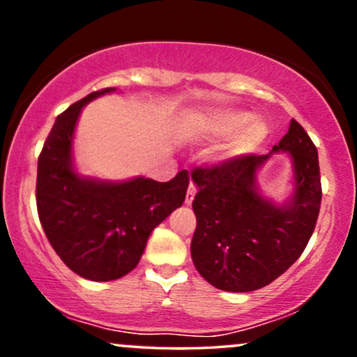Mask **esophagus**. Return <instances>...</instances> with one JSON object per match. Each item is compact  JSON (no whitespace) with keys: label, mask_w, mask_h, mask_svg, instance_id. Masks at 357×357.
Masks as SVG:
<instances>
[{"label":"esophagus","mask_w":357,"mask_h":357,"mask_svg":"<svg viewBox=\"0 0 357 357\" xmlns=\"http://www.w3.org/2000/svg\"><path fill=\"white\" fill-rule=\"evenodd\" d=\"M195 195H196V186L192 183H190V188H188V192H186V198H184V203L191 204L192 199H195Z\"/></svg>","instance_id":"34e87169"}]
</instances>
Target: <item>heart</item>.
I'll return each instance as SVG.
<instances>
[{"label": "heart", "instance_id": "obj_1", "mask_svg": "<svg viewBox=\"0 0 357 357\" xmlns=\"http://www.w3.org/2000/svg\"><path fill=\"white\" fill-rule=\"evenodd\" d=\"M192 139H221L227 141L216 151L218 162H230L247 158L260 147L267 137V126L260 117L243 110L213 109L198 114L190 124Z\"/></svg>", "mask_w": 357, "mask_h": 357}]
</instances>
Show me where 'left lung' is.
Instances as JSON below:
<instances>
[{"label":"left lung","mask_w":357,"mask_h":357,"mask_svg":"<svg viewBox=\"0 0 357 357\" xmlns=\"http://www.w3.org/2000/svg\"><path fill=\"white\" fill-rule=\"evenodd\" d=\"M273 153H289L291 192L282 204L261 191L257 174ZM196 231L191 258L208 284L252 292L280 277L312 236L321 210V173L314 142L292 119L265 155H247L191 174Z\"/></svg>","instance_id":"1"}]
</instances>
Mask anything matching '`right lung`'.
I'll use <instances>...</instances> for the list:
<instances>
[{
    "label": "right lung",
    "mask_w": 357,
    "mask_h": 357,
    "mask_svg": "<svg viewBox=\"0 0 357 357\" xmlns=\"http://www.w3.org/2000/svg\"><path fill=\"white\" fill-rule=\"evenodd\" d=\"M114 92L89 93L56 117L38 158L36 206L45 235L72 272L93 282L117 280L136 268L151 231L181 206L190 184L186 171L167 183L80 173L73 142L82 109Z\"/></svg>",
    "instance_id": "right-lung-1"
}]
</instances>
